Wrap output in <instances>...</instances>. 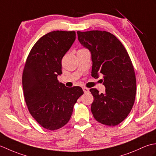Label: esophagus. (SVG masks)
<instances>
[{
	"label": "esophagus",
	"mask_w": 156,
	"mask_h": 156,
	"mask_svg": "<svg viewBox=\"0 0 156 156\" xmlns=\"http://www.w3.org/2000/svg\"><path fill=\"white\" fill-rule=\"evenodd\" d=\"M83 91L84 92V93H87V92H89V89L86 88V87H84L83 88Z\"/></svg>",
	"instance_id": "esophagus-1"
}]
</instances>
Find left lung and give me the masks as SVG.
<instances>
[{
	"instance_id": "left-lung-1",
	"label": "left lung",
	"mask_w": 156,
	"mask_h": 156,
	"mask_svg": "<svg viewBox=\"0 0 156 156\" xmlns=\"http://www.w3.org/2000/svg\"><path fill=\"white\" fill-rule=\"evenodd\" d=\"M82 45L91 53L92 76L99 74L105 87V93L96 88L90 91L94 101L91 111L101 123L115 126L127 117L136 94V78L130 57L121 42L107 31H77Z\"/></svg>"
}]
</instances>
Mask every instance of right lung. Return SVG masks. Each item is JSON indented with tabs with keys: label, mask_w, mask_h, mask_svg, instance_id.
<instances>
[{
	"label": "right lung",
	"mask_w": 156,
	"mask_h": 156,
	"mask_svg": "<svg viewBox=\"0 0 156 156\" xmlns=\"http://www.w3.org/2000/svg\"><path fill=\"white\" fill-rule=\"evenodd\" d=\"M76 38L75 31H54L35 43L25 62L22 76L29 111L38 123L54 131L67 123L73 108L84 92L59 82L62 59Z\"/></svg>",
	"instance_id": "1"
}]
</instances>
